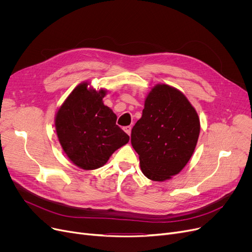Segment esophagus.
Returning a JSON list of instances; mask_svg holds the SVG:
<instances>
[{"mask_svg": "<svg viewBox=\"0 0 252 252\" xmlns=\"http://www.w3.org/2000/svg\"><path fill=\"white\" fill-rule=\"evenodd\" d=\"M124 130L129 136V135H130V131H131V126H125V127H124Z\"/></svg>", "mask_w": 252, "mask_h": 252, "instance_id": "esophagus-1", "label": "esophagus"}]
</instances>
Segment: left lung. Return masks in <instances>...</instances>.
I'll return each mask as SVG.
<instances>
[{
    "label": "left lung",
    "instance_id": "left-lung-1",
    "mask_svg": "<svg viewBox=\"0 0 252 252\" xmlns=\"http://www.w3.org/2000/svg\"><path fill=\"white\" fill-rule=\"evenodd\" d=\"M199 133V117L186 96L168 85L154 86L130 135L142 173L155 182L178 175L190 160Z\"/></svg>",
    "mask_w": 252,
    "mask_h": 252
}]
</instances>
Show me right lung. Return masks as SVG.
<instances>
[{"label":"right lung","mask_w":252,"mask_h":252,"mask_svg":"<svg viewBox=\"0 0 252 252\" xmlns=\"http://www.w3.org/2000/svg\"><path fill=\"white\" fill-rule=\"evenodd\" d=\"M89 83L79 84L66 98L55 116L61 147L76 166L96 169L108 161L129 137L116 125V115L105 106L106 91H96Z\"/></svg>","instance_id":"1"}]
</instances>
